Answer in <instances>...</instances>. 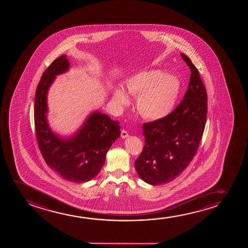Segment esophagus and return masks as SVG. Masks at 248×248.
<instances>
[{
  "instance_id": "34e87169",
  "label": "esophagus",
  "mask_w": 248,
  "mask_h": 248,
  "mask_svg": "<svg viewBox=\"0 0 248 248\" xmlns=\"http://www.w3.org/2000/svg\"><path fill=\"white\" fill-rule=\"evenodd\" d=\"M121 137H122L123 139H125L127 137H129V133L127 132L124 129H123L122 131H121Z\"/></svg>"
}]
</instances>
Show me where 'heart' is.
Masks as SVG:
<instances>
[{
	"instance_id": "b5f03b06",
	"label": "heart",
	"mask_w": 248,
	"mask_h": 248,
	"mask_svg": "<svg viewBox=\"0 0 248 248\" xmlns=\"http://www.w3.org/2000/svg\"><path fill=\"white\" fill-rule=\"evenodd\" d=\"M129 94L137 95L136 108L144 119L158 120L172 112L180 91V79L158 69L139 72L125 82ZM113 100L119 106L129 102L127 92L117 87L113 91Z\"/></svg>"
}]
</instances>
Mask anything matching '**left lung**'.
I'll list each match as a JSON object with an SVG mask.
<instances>
[{
  "label": "left lung",
  "instance_id": "obj_1",
  "mask_svg": "<svg viewBox=\"0 0 248 248\" xmlns=\"http://www.w3.org/2000/svg\"><path fill=\"white\" fill-rule=\"evenodd\" d=\"M180 56L191 72L186 92L169 115L143 124L145 146L135 162L140 178L153 186L170 182L186 169L207 121V92L199 72L186 55Z\"/></svg>",
  "mask_w": 248,
  "mask_h": 248
}]
</instances>
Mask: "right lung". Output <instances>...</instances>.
Wrapping results in <instances>:
<instances>
[{
	"instance_id": "1",
	"label": "right lung",
	"mask_w": 248,
	"mask_h": 248,
	"mask_svg": "<svg viewBox=\"0 0 248 248\" xmlns=\"http://www.w3.org/2000/svg\"><path fill=\"white\" fill-rule=\"evenodd\" d=\"M69 67L67 56L62 55L45 70L35 93L34 126L39 148L48 166L64 180L83 183L98 174L121 131L119 122L98 111L92 112L72 136L63 138L52 131L47 120L48 90L57 75Z\"/></svg>"
}]
</instances>
